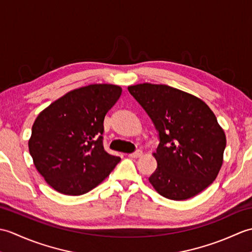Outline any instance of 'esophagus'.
<instances>
[{
  "label": "esophagus",
  "instance_id": "34e87169",
  "mask_svg": "<svg viewBox=\"0 0 252 252\" xmlns=\"http://www.w3.org/2000/svg\"><path fill=\"white\" fill-rule=\"evenodd\" d=\"M129 156H130L131 158H138V157H141V156H142V151H140V149H137V151H135L134 153L130 154Z\"/></svg>",
  "mask_w": 252,
  "mask_h": 252
}]
</instances>
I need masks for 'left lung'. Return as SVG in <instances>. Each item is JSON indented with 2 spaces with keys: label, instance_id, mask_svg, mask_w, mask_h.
I'll use <instances>...</instances> for the list:
<instances>
[{
  "label": "left lung",
  "instance_id": "left-lung-1",
  "mask_svg": "<svg viewBox=\"0 0 252 252\" xmlns=\"http://www.w3.org/2000/svg\"><path fill=\"white\" fill-rule=\"evenodd\" d=\"M158 132L154 154V189L172 200H185L210 185L223 163L226 137L217 117L194 95L164 84L127 88Z\"/></svg>",
  "mask_w": 252,
  "mask_h": 252
}]
</instances>
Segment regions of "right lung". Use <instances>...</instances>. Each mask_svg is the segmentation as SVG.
<instances>
[{"label": "right lung", "instance_id": "right-lung-1", "mask_svg": "<svg viewBox=\"0 0 252 252\" xmlns=\"http://www.w3.org/2000/svg\"><path fill=\"white\" fill-rule=\"evenodd\" d=\"M122 90L91 84L70 91L40 112L29 152L39 173L58 192L78 196L101 183L120 157L104 149V119Z\"/></svg>", "mask_w": 252, "mask_h": 252}]
</instances>
